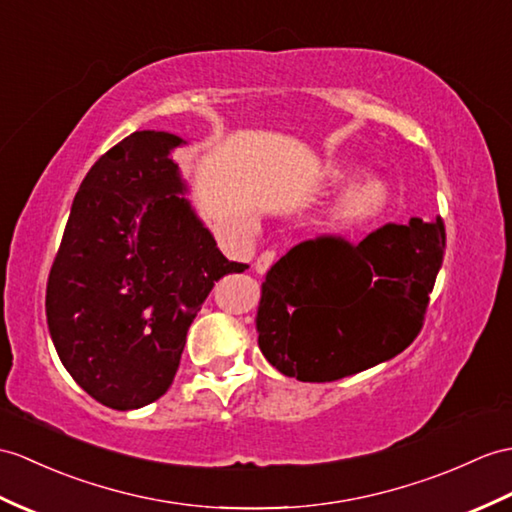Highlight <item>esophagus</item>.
<instances>
[{"label": "esophagus", "instance_id": "obj_1", "mask_svg": "<svg viewBox=\"0 0 512 512\" xmlns=\"http://www.w3.org/2000/svg\"><path fill=\"white\" fill-rule=\"evenodd\" d=\"M272 261H275V251H264V253H261V255L255 259V264H253L257 275H266L268 268L272 266Z\"/></svg>", "mask_w": 512, "mask_h": 512}]
</instances>
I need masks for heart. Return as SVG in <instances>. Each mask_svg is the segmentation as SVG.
I'll return each mask as SVG.
<instances>
[{"label": "heart", "instance_id": "b5f03b06", "mask_svg": "<svg viewBox=\"0 0 512 512\" xmlns=\"http://www.w3.org/2000/svg\"><path fill=\"white\" fill-rule=\"evenodd\" d=\"M355 172L347 163L327 168L331 181H344ZM392 200L390 183L382 176H364L342 187L320 213V224L331 231H358L386 213Z\"/></svg>", "mask_w": 512, "mask_h": 512}]
</instances>
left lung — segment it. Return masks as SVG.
<instances>
[{
  "label": "left lung",
  "mask_w": 512,
  "mask_h": 512,
  "mask_svg": "<svg viewBox=\"0 0 512 512\" xmlns=\"http://www.w3.org/2000/svg\"><path fill=\"white\" fill-rule=\"evenodd\" d=\"M443 253L441 218L386 224L358 246L338 237L294 246L261 283V353L299 382L392 360L419 334Z\"/></svg>",
  "instance_id": "left-lung-1"
}]
</instances>
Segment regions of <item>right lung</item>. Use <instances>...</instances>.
Wrapping results in <instances>:
<instances>
[{
  "instance_id": "add662e5",
  "label": "right lung",
  "mask_w": 512,
  "mask_h": 512,
  "mask_svg": "<svg viewBox=\"0 0 512 512\" xmlns=\"http://www.w3.org/2000/svg\"><path fill=\"white\" fill-rule=\"evenodd\" d=\"M165 130H137L80 183L47 279V329L74 382L137 410L174 382L187 329L213 283L246 266L220 253L185 194Z\"/></svg>"
}]
</instances>
